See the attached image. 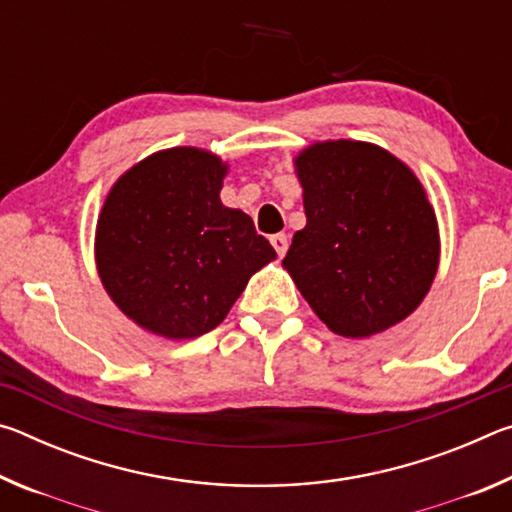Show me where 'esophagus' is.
Listing matches in <instances>:
<instances>
[{
	"label": "esophagus",
	"instance_id": "34e87169",
	"mask_svg": "<svg viewBox=\"0 0 512 512\" xmlns=\"http://www.w3.org/2000/svg\"><path fill=\"white\" fill-rule=\"evenodd\" d=\"M271 244L275 248V253L284 257V253H287V248H289V239H287V235H273Z\"/></svg>",
	"mask_w": 512,
	"mask_h": 512
}]
</instances>
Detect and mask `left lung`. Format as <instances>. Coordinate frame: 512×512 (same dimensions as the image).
Wrapping results in <instances>:
<instances>
[{
  "label": "left lung",
  "mask_w": 512,
  "mask_h": 512,
  "mask_svg": "<svg viewBox=\"0 0 512 512\" xmlns=\"http://www.w3.org/2000/svg\"><path fill=\"white\" fill-rule=\"evenodd\" d=\"M307 225L284 268L332 332L363 339L420 305L438 268V225L406 164L363 142L314 144L296 160Z\"/></svg>",
  "instance_id": "8db88e82"
}]
</instances>
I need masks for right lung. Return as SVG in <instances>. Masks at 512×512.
<instances>
[{"label":"right lung","instance_id":"obj_1","mask_svg":"<svg viewBox=\"0 0 512 512\" xmlns=\"http://www.w3.org/2000/svg\"><path fill=\"white\" fill-rule=\"evenodd\" d=\"M223 173L210 153L169 149L135 164L106 198L97 228L101 282L153 334L210 332L275 257L253 219L221 203Z\"/></svg>","mask_w":512,"mask_h":512}]
</instances>
